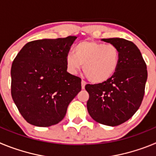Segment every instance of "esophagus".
Here are the masks:
<instances>
[{"mask_svg":"<svg viewBox=\"0 0 156 156\" xmlns=\"http://www.w3.org/2000/svg\"><path fill=\"white\" fill-rule=\"evenodd\" d=\"M85 85H86V82L82 80V81H81V87H82V89H84Z\"/></svg>","mask_w":156,"mask_h":156,"instance_id":"esophagus-1","label":"esophagus"}]
</instances>
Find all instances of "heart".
Segmentation results:
<instances>
[{
	"instance_id": "heart-1",
	"label": "heart",
	"mask_w": 156,
	"mask_h": 156,
	"mask_svg": "<svg viewBox=\"0 0 156 156\" xmlns=\"http://www.w3.org/2000/svg\"><path fill=\"white\" fill-rule=\"evenodd\" d=\"M119 63V49L115 45L93 41L79 43L74 48V54L66 57V69L75 75L83 70L87 79L94 83H101L113 76Z\"/></svg>"
}]
</instances>
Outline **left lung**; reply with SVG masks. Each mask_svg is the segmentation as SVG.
Here are the masks:
<instances>
[{"label": "left lung", "instance_id": "left-lung-1", "mask_svg": "<svg viewBox=\"0 0 156 156\" xmlns=\"http://www.w3.org/2000/svg\"><path fill=\"white\" fill-rule=\"evenodd\" d=\"M119 49V63L108 80L87 84V111L96 122L115 126L130 119L142 102L148 72L141 53L131 41L122 38L102 39Z\"/></svg>", "mask_w": 156, "mask_h": 156}]
</instances>
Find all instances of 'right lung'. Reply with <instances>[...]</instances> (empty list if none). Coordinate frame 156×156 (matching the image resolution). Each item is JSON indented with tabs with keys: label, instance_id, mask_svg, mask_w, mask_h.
I'll return each mask as SVG.
<instances>
[{
	"label": "right lung",
	"instance_id": "1",
	"mask_svg": "<svg viewBox=\"0 0 156 156\" xmlns=\"http://www.w3.org/2000/svg\"><path fill=\"white\" fill-rule=\"evenodd\" d=\"M76 37L27 43L11 69L14 102L29 123L47 127L63 119L81 90V79L66 69V57Z\"/></svg>",
	"mask_w": 156,
	"mask_h": 156
}]
</instances>
